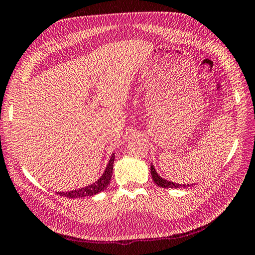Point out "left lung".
Masks as SVG:
<instances>
[{"mask_svg": "<svg viewBox=\"0 0 255 255\" xmlns=\"http://www.w3.org/2000/svg\"><path fill=\"white\" fill-rule=\"evenodd\" d=\"M151 175H152L153 181H154V183L160 187H164V189H167V187H169V189H180V187H187V186L193 185V184H179V183H174V182L172 181L162 179V177L158 175V173L156 172L155 167L153 164H151Z\"/></svg>", "mask_w": 255, "mask_h": 255, "instance_id": "obj_1", "label": "left lung"}]
</instances>
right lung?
<instances>
[{"label": "right lung", "mask_w": 255, "mask_h": 255, "mask_svg": "<svg viewBox=\"0 0 255 255\" xmlns=\"http://www.w3.org/2000/svg\"><path fill=\"white\" fill-rule=\"evenodd\" d=\"M114 158H115V154L113 153L111 157H110V161L108 163L107 167H105V171L103 172V174L101 175L100 179L98 181H95L94 183L90 184L88 186L81 187V189H78V190L68 191V192H57V194H60L61 196H65V198H70V199H79V198H86V196H92L100 193V192L104 191L110 184V181H111Z\"/></svg>", "instance_id": "right-lung-1"}]
</instances>
